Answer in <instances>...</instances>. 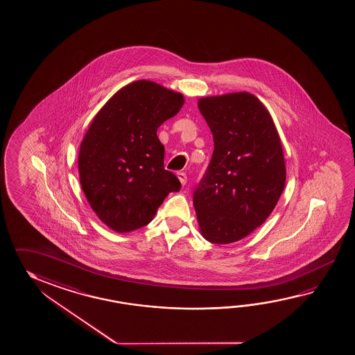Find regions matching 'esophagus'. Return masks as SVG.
Masks as SVG:
<instances>
[{
  "label": "esophagus",
  "mask_w": 355,
  "mask_h": 355,
  "mask_svg": "<svg viewBox=\"0 0 355 355\" xmlns=\"http://www.w3.org/2000/svg\"><path fill=\"white\" fill-rule=\"evenodd\" d=\"M178 178H179V180H180L181 185H185V184H187L188 176H187L185 173H178Z\"/></svg>",
  "instance_id": "esophagus-1"
}]
</instances>
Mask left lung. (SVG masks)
<instances>
[{
    "label": "left lung",
    "instance_id": "8db88e82",
    "mask_svg": "<svg viewBox=\"0 0 355 355\" xmlns=\"http://www.w3.org/2000/svg\"><path fill=\"white\" fill-rule=\"evenodd\" d=\"M214 151L193 204L211 243L242 240L270 216L286 187L283 147L272 115L250 92L199 98Z\"/></svg>",
    "mask_w": 355,
    "mask_h": 355
}]
</instances>
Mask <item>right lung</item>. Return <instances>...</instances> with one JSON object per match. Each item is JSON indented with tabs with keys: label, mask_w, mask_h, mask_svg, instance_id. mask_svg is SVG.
<instances>
[{
	"label": "right lung",
	"mask_w": 355,
	"mask_h": 355,
	"mask_svg": "<svg viewBox=\"0 0 355 355\" xmlns=\"http://www.w3.org/2000/svg\"><path fill=\"white\" fill-rule=\"evenodd\" d=\"M184 105L180 92L139 80L106 101L83 137L78 173L83 193L106 226L135 231L151 222L180 181L164 167L157 128Z\"/></svg>",
	"instance_id": "obj_1"
}]
</instances>
